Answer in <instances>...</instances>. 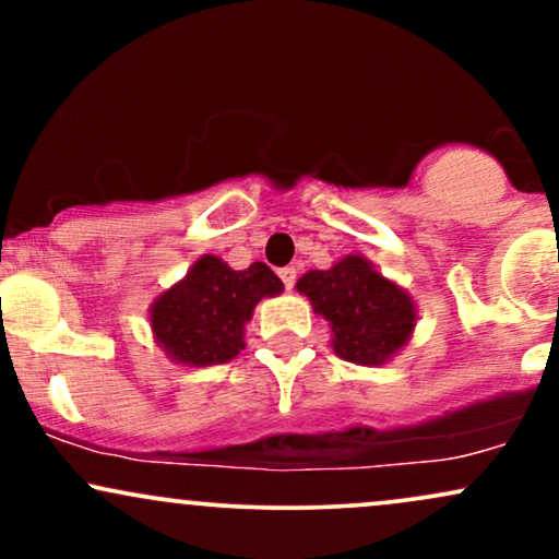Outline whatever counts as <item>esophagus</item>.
Here are the masks:
<instances>
[{"mask_svg": "<svg viewBox=\"0 0 559 559\" xmlns=\"http://www.w3.org/2000/svg\"><path fill=\"white\" fill-rule=\"evenodd\" d=\"M278 275H281V281H284V286L292 292L294 284H297V271H294V267H281Z\"/></svg>", "mask_w": 559, "mask_h": 559, "instance_id": "1", "label": "esophagus"}]
</instances>
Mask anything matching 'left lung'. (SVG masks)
<instances>
[{
    "label": "left lung",
    "mask_w": 559,
    "mask_h": 559,
    "mask_svg": "<svg viewBox=\"0 0 559 559\" xmlns=\"http://www.w3.org/2000/svg\"><path fill=\"white\" fill-rule=\"evenodd\" d=\"M297 292L312 310L331 323L333 352L346 362L383 365L415 329V305L404 288L383 278L373 262L346 254L331 271H310L297 281Z\"/></svg>",
    "instance_id": "obj_1"
}]
</instances>
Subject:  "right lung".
<instances>
[{"label":"right lung","instance_id":"obj_1","mask_svg":"<svg viewBox=\"0 0 559 559\" xmlns=\"http://www.w3.org/2000/svg\"><path fill=\"white\" fill-rule=\"evenodd\" d=\"M281 292L284 284L265 262L234 271L215 254H204L183 281L155 299L152 333L173 362L186 368L223 365L243 349V325L254 305Z\"/></svg>","mask_w":559,"mask_h":559}]
</instances>
